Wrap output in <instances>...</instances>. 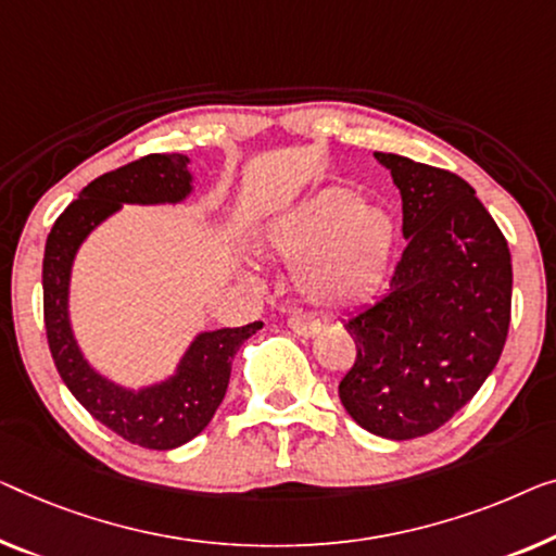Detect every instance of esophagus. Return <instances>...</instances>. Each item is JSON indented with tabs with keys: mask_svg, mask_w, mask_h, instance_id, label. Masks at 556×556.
Returning <instances> with one entry per match:
<instances>
[{
	"mask_svg": "<svg viewBox=\"0 0 556 556\" xmlns=\"http://www.w3.org/2000/svg\"><path fill=\"white\" fill-rule=\"evenodd\" d=\"M287 325L294 331V334H300V337H314V334H319V329H321L319 319H314V317H309V314H302V312L289 314Z\"/></svg>",
	"mask_w": 556,
	"mask_h": 556,
	"instance_id": "1",
	"label": "esophagus"
}]
</instances>
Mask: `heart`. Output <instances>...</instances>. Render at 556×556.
<instances>
[{
    "label": "heart",
    "instance_id": "b5f03b06",
    "mask_svg": "<svg viewBox=\"0 0 556 556\" xmlns=\"http://www.w3.org/2000/svg\"><path fill=\"white\" fill-rule=\"evenodd\" d=\"M260 244L292 264L294 292L321 309H352L382 294L396 252V225L384 206L342 185L321 187L271 214Z\"/></svg>",
    "mask_w": 556,
    "mask_h": 556
}]
</instances>
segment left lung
<instances>
[{"mask_svg":"<svg viewBox=\"0 0 556 556\" xmlns=\"http://www.w3.org/2000/svg\"><path fill=\"white\" fill-rule=\"evenodd\" d=\"M402 197L407 250L392 289L344 321L357 359L339 400L367 432L404 442L450 421L502 357L511 312L507 239L457 174L375 152Z\"/></svg>","mask_w":556,"mask_h":556,"instance_id":"obj_1","label":"left lung"}]
</instances>
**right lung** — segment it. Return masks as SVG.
I'll use <instances>...</instances> for the list:
<instances>
[{
    "label": "right lung",
    "mask_w": 556,
    "mask_h": 556,
    "mask_svg": "<svg viewBox=\"0 0 556 556\" xmlns=\"http://www.w3.org/2000/svg\"><path fill=\"white\" fill-rule=\"evenodd\" d=\"M187 154H149L106 172L81 189L47 237L41 289L45 327L62 382L97 421L144 450H177L210 425L225 400L231 359L247 339L262 329L252 321L237 329L197 331L172 375L142 387L114 382L81 352L72 327L70 292L74 260L94 229L124 204H181L194 192Z\"/></svg>",
    "instance_id": "add662e5"
}]
</instances>
